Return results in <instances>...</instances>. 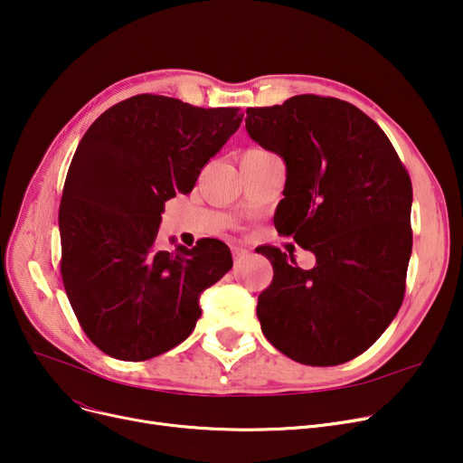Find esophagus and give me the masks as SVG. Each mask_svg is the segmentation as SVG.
Instances as JSON below:
<instances>
[{
  "label": "esophagus",
  "mask_w": 463,
  "mask_h": 463,
  "mask_svg": "<svg viewBox=\"0 0 463 463\" xmlns=\"http://www.w3.org/2000/svg\"><path fill=\"white\" fill-rule=\"evenodd\" d=\"M232 255H234V264L238 266L241 260L250 257V251L244 250V248H238V246H236V248H232Z\"/></svg>",
  "instance_id": "1"
}]
</instances>
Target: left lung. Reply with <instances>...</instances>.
Listing matches in <instances>:
<instances>
[{"mask_svg": "<svg viewBox=\"0 0 463 463\" xmlns=\"http://www.w3.org/2000/svg\"><path fill=\"white\" fill-rule=\"evenodd\" d=\"M246 129L287 165L274 225L317 262L259 248L274 279L259 295L266 339L307 366L370 349L405 297L412 185L392 142L354 105L313 93L246 110Z\"/></svg>", "mask_w": 463, "mask_h": 463, "instance_id": "left-lung-1", "label": "left lung"}]
</instances>
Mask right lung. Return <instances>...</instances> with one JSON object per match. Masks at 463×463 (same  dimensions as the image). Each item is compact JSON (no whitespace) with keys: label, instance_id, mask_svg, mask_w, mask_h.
Listing matches in <instances>:
<instances>
[{"label":"right lung","instance_id":"1","mask_svg":"<svg viewBox=\"0 0 463 463\" xmlns=\"http://www.w3.org/2000/svg\"><path fill=\"white\" fill-rule=\"evenodd\" d=\"M236 107L140 93L97 118L72 156L60 204V272L72 311L105 354L142 362L182 344L199 297L232 269L223 241L156 246L165 203L191 193L240 128Z\"/></svg>","mask_w":463,"mask_h":463}]
</instances>
